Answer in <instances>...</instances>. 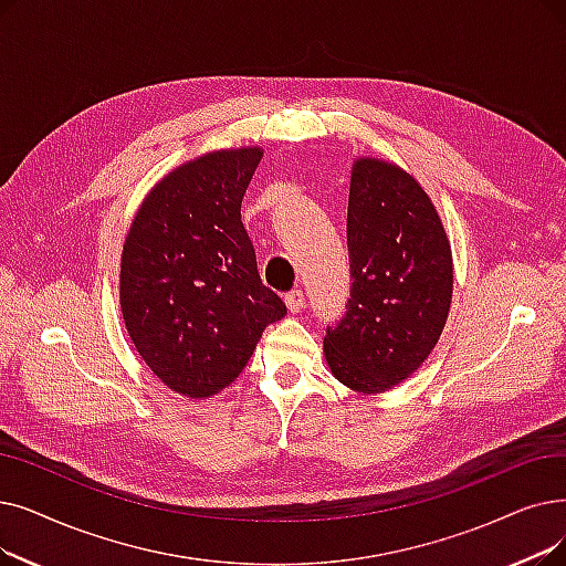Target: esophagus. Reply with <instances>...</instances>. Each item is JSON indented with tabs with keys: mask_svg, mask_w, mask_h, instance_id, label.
I'll return each instance as SVG.
<instances>
[{
	"mask_svg": "<svg viewBox=\"0 0 566 566\" xmlns=\"http://www.w3.org/2000/svg\"><path fill=\"white\" fill-rule=\"evenodd\" d=\"M284 303H286V307H289V312H293V314H298L303 307H305V293L301 291V289H293V291H289L286 293V298H284Z\"/></svg>",
	"mask_w": 566,
	"mask_h": 566,
	"instance_id": "esophagus-1",
	"label": "esophagus"
}]
</instances>
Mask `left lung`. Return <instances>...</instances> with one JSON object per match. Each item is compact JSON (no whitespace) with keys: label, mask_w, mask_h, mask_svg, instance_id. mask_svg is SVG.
Returning a JSON list of instances; mask_svg holds the SVG:
<instances>
[{"label":"left lung","mask_w":566,"mask_h":566,"mask_svg":"<svg viewBox=\"0 0 566 566\" xmlns=\"http://www.w3.org/2000/svg\"><path fill=\"white\" fill-rule=\"evenodd\" d=\"M352 296L326 328L331 373L358 392L405 381L444 331L453 259L441 219L407 170L381 159L354 164L347 212Z\"/></svg>","instance_id":"obj_1"}]
</instances>
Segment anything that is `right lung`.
Instances as JSON below:
<instances>
[{
	"mask_svg": "<svg viewBox=\"0 0 566 566\" xmlns=\"http://www.w3.org/2000/svg\"><path fill=\"white\" fill-rule=\"evenodd\" d=\"M261 147L208 153L159 180L122 250L119 305L147 367L187 398H210L248 365L286 305L259 275L240 203Z\"/></svg>",
	"mask_w": 566,
	"mask_h": 566,
	"instance_id": "right-lung-1",
	"label": "right lung"
}]
</instances>
